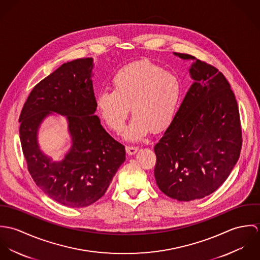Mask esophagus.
<instances>
[{"instance_id":"1","label":"esophagus","mask_w":260,"mask_h":260,"mask_svg":"<svg viewBox=\"0 0 260 260\" xmlns=\"http://www.w3.org/2000/svg\"><path fill=\"white\" fill-rule=\"evenodd\" d=\"M138 151V147L137 146H126V152L129 155H133Z\"/></svg>"}]
</instances>
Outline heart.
<instances>
[{
	"label": "heart",
	"instance_id": "b5f03b06",
	"mask_svg": "<svg viewBox=\"0 0 260 260\" xmlns=\"http://www.w3.org/2000/svg\"><path fill=\"white\" fill-rule=\"evenodd\" d=\"M113 91H101L96 96V107L106 125L120 132L129 115H134L125 138L142 139L152 129L165 128L175 117L182 96L179 76L161 66L141 60L120 69L111 81Z\"/></svg>",
	"mask_w": 260,
	"mask_h": 260
}]
</instances>
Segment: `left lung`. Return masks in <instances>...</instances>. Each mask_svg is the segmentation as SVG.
I'll list each match as a JSON object with an SVG mask.
<instances>
[{"label": "left lung", "instance_id": "8db88e82", "mask_svg": "<svg viewBox=\"0 0 260 260\" xmlns=\"http://www.w3.org/2000/svg\"><path fill=\"white\" fill-rule=\"evenodd\" d=\"M175 55L195 59L183 53ZM189 72L194 82L154 147L156 183L178 201L200 199L217 190L235 166L242 146L237 102L224 75L196 59Z\"/></svg>", "mask_w": 260, "mask_h": 260}]
</instances>
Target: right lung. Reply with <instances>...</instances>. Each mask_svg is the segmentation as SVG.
Wrapping results in <instances>:
<instances>
[{
    "instance_id": "right-lung-1",
    "label": "right lung",
    "mask_w": 260,
    "mask_h": 260,
    "mask_svg": "<svg viewBox=\"0 0 260 260\" xmlns=\"http://www.w3.org/2000/svg\"><path fill=\"white\" fill-rule=\"evenodd\" d=\"M92 58L63 64L33 88L19 121L20 140L30 175L45 194L69 207H86L107 191L125 161V147L102 127L91 80ZM67 116L73 147L60 162L38 149L37 128L49 113Z\"/></svg>"
}]
</instances>
